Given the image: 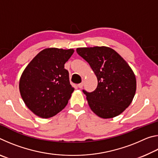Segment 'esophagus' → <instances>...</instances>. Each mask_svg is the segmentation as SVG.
Segmentation results:
<instances>
[{"label":"esophagus","mask_w":158,"mask_h":158,"mask_svg":"<svg viewBox=\"0 0 158 158\" xmlns=\"http://www.w3.org/2000/svg\"><path fill=\"white\" fill-rule=\"evenodd\" d=\"M83 85H84V82H81L78 84V87L79 88V89H81V88L83 87Z\"/></svg>","instance_id":"1"}]
</instances>
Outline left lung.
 Returning <instances> with one entry per match:
<instances>
[{
  "label": "left lung",
  "mask_w": 158,
  "mask_h": 158,
  "mask_svg": "<svg viewBox=\"0 0 158 158\" xmlns=\"http://www.w3.org/2000/svg\"><path fill=\"white\" fill-rule=\"evenodd\" d=\"M77 52L89 63L98 79L95 90H82L91 110L103 118L121 114L132 102L136 92L135 75L129 65L106 47L77 48Z\"/></svg>",
  "instance_id": "8db88e82"
}]
</instances>
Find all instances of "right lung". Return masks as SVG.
<instances>
[{"mask_svg":"<svg viewBox=\"0 0 158 158\" xmlns=\"http://www.w3.org/2000/svg\"><path fill=\"white\" fill-rule=\"evenodd\" d=\"M73 53L72 49H45L23 72L19 81L21 98L37 116L43 118L52 117L68 104L74 89L64 67Z\"/></svg>","mask_w":158,"mask_h":158,"instance_id":"right-lung-1","label":"right lung"}]
</instances>
